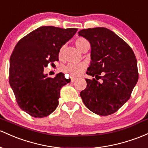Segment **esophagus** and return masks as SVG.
Returning a JSON list of instances; mask_svg holds the SVG:
<instances>
[{"instance_id":"1","label":"esophagus","mask_w":148,"mask_h":148,"mask_svg":"<svg viewBox=\"0 0 148 148\" xmlns=\"http://www.w3.org/2000/svg\"><path fill=\"white\" fill-rule=\"evenodd\" d=\"M77 80H78L77 78H71V82L73 83V82H76V81H77Z\"/></svg>"}]
</instances>
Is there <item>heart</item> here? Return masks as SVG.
<instances>
[{
    "mask_svg": "<svg viewBox=\"0 0 148 148\" xmlns=\"http://www.w3.org/2000/svg\"><path fill=\"white\" fill-rule=\"evenodd\" d=\"M75 45L77 48L81 51V50L84 48L85 45H89V42L86 39V38H78L77 40H75ZM63 50H64V46H62L60 49L59 51V56L61 57L62 55ZM85 64L84 63H79V64H69L66 66L64 69L65 72L68 73V74H71L73 76H78L81 74L84 69L85 68Z\"/></svg>",
    "mask_w": 148,
    "mask_h": 148,
    "instance_id": "b5f03b06",
    "label": "heart"
}]
</instances>
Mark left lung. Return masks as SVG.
<instances>
[{
	"label": "left lung",
	"instance_id": "1",
	"mask_svg": "<svg viewBox=\"0 0 148 148\" xmlns=\"http://www.w3.org/2000/svg\"><path fill=\"white\" fill-rule=\"evenodd\" d=\"M78 34L90 43L91 61L86 74L97 79H86L87 86L80 92L81 98L92 112L112 114L128 101L137 84L138 72L134 51L105 27L82 29Z\"/></svg>",
	"mask_w": 148,
	"mask_h": 148
}]
</instances>
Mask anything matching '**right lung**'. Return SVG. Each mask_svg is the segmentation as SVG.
Instances as JSON below:
<instances>
[{
    "mask_svg": "<svg viewBox=\"0 0 148 148\" xmlns=\"http://www.w3.org/2000/svg\"><path fill=\"white\" fill-rule=\"evenodd\" d=\"M77 32L75 28L40 27L14 47L10 62V85L19 108L31 116H47L58 107L61 88L69 79L60 73L48 77L43 70L49 63L59 60L60 49Z\"/></svg>",
    "mask_w": 148,
    "mask_h": 148,
    "instance_id": "1",
    "label": "right lung"
}]
</instances>
